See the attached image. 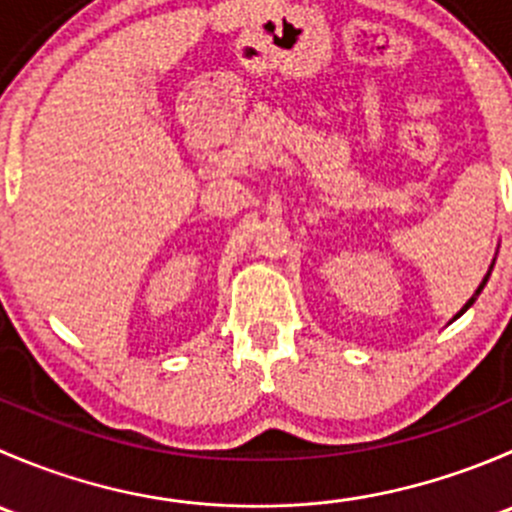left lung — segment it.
<instances>
[{
  "label": "left lung",
  "instance_id": "8db88e82",
  "mask_svg": "<svg viewBox=\"0 0 512 512\" xmlns=\"http://www.w3.org/2000/svg\"><path fill=\"white\" fill-rule=\"evenodd\" d=\"M488 277H490V272H488V275H485V277H483V282H480V285H478V289H476V294H473V297H471V299H468V302H466V304H463V309H461V312H458V314H456V317H453V319H458V317H461V314H463V312H466V309H468V307H471V304H473V302H476V297H478V294H480V292H483V287H485V282H488Z\"/></svg>",
  "mask_w": 512,
  "mask_h": 512
}]
</instances>
